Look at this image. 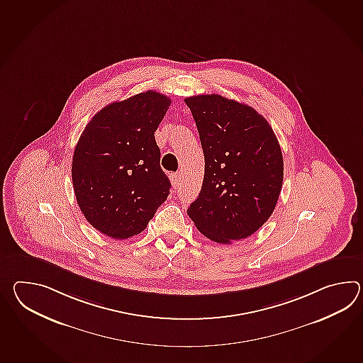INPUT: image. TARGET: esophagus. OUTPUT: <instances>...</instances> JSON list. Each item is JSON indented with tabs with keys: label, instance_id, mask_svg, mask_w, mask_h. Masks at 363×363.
I'll use <instances>...</instances> for the list:
<instances>
[{
	"label": "esophagus",
	"instance_id": "1",
	"mask_svg": "<svg viewBox=\"0 0 363 363\" xmlns=\"http://www.w3.org/2000/svg\"><path fill=\"white\" fill-rule=\"evenodd\" d=\"M172 184H173V186H174L176 189H178V187L181 186V174H179V173L172 176Z\"/></svg>",
	"mask_w": 363,
	"mask_h": 363
}]
</instances>
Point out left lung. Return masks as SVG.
<instances>
[{"label":"left lung","instance_id":"left-lung-1","mask_svg":"<svg viewBox=\"0 0 363 363\" xmlns=\"http://www.w3.org/2000/svg\"><path fill=\"white\" fill-rule=\"evenodd\" d=\"M204 153L201 193L187 213L218 243L250 237L272 215L281 193L284 162L266 118L220 95L186 97Z\"/></svg>","mask_w":363,"mask_h":363}]
</instances>
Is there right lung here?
I'll return each instance as SVG.
<instances>
[{
	"label": "right lung",
	"instance_id": "add662e5",
	"mask_svg": "<svg viewBox=\"0 0 363 363\" xmlns=\"http://www.w3.org/2000/svg\"><path fill=\"white\" fill-rule=\"evenodd\" d=\"M170 103V97L150 89L106 105L74 150L78 206L91 225L114 240L143 232L169 195L155 131Z\"/></svg>",
	"mask_w": 363,
	"mask_h": 363
}]
</instances>
